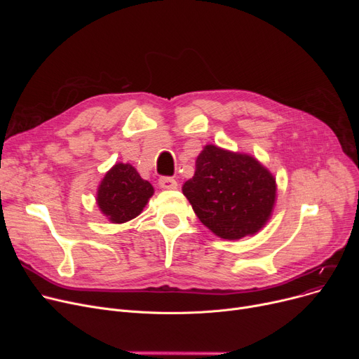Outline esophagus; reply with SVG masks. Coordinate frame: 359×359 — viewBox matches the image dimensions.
Segmentation results:
<instances>
[{
    "label": "esophagus",
    "mask_w": 359,
    "mask_h": 359,
    "mask_svg": "<svg viewBox=\"0 0 359 359\" xmlns=\"http://www.w3.org/2000/svg\"><path fill=\"white\" fill-rule=\"evenodd\" d=\"M158 184L163 189H177V182L173 177H160L158 179Z\"/></svg>",
    "instance_id": "obj_1"
}]
</instances>
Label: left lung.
Segmentation results:
<instances>
[{"label":"left lung","instance_id":"1","mask_svg":"<svg viewBox=\"0 0 359 359\" xmlns=\"http://www.w3.org/2000/svg\"><path fill=\"white\" fill-rule=\"evenodd\" d=\"M182 191L205 227L221 238L238 240L265 227L273 211L276 182L255 157L210 144Z\"/></svg>","mask_w":359,"mask_h":359}]
</instances>
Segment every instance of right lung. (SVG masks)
<instances>
[{
	"instance_id": "add662e5",
	"label": "right lung",
	"mask_w": 359,
	"mask_h": 359,
	"mask_svg": "<svg viewBox=\"0 0 359 359\" xmlns=\"http://www.w3.org/2000/svg\"><path fill=\"white\" fill-rule=\"evenodd\" d=\"M154 187L144 180L130 164L116 163L104 175L97 189V205L113 224H122L138 217Z\"/></svg>"
}]
</instances>
